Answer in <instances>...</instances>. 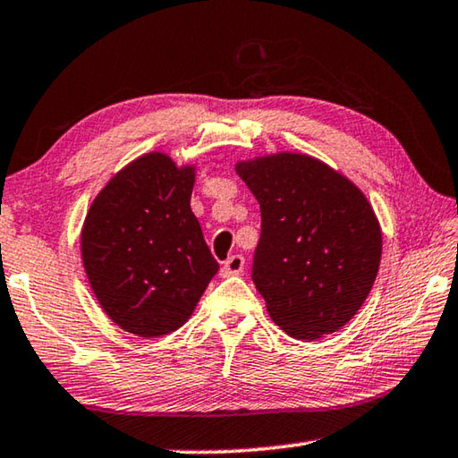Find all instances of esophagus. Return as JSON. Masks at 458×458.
I'll return each mask as SVG.
<instances>
[{"label":"esophagus","instance_id":"34e87169","mask_svg":"<svg viewBox=\"0 0 458 458\" xmlns=\"http://www.w3.org/2000/svg\"><path fill=\"white\" fill-rule=\"evenodd\" d=\"M244 271V257L242 255H232L222 265V275L230 277V275H241Z\"/></svg>","mask_w":458,"mask_h":458}]
</instances>
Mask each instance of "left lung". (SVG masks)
Wrapping results in <instances>:
<instances>
[{"mask_svg": "<svg viewBox=\"0 0 458 458\" xmlns=\"http://www.w3.org/2000/svg\"><path fill=\"white\" fill-rule=\"evenodd\" d=\"M260 206L252 281L271 320L316 340L352 320L381 263V228L352 181L314 157L277 152L238 161Z\"/></svg>", "mask_w": 458, "mask_h": 458, "instance_id": "1", "label": "left lung"}]
</instances>
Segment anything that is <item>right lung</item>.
Returning <instances> with one entry per match:
<instances>
[{
    "mask_svg": "<svg viewBox=\"0 0 458 458\" xmlns=\"http://www.w3.org/2000/svg\"><path fill=\"white\" fill-rule=\"evenodd\" d=\"M193 183V165L148 152L115 173L85 216L87 279L110 320L136 336L181 328L220 268L191 212Z\"/></svg>",
    "mask_w": 458,
    "mask_h": 458,
    "instance_id": "right-lung-1",
    "label": "right lung"
}]
</instances>
